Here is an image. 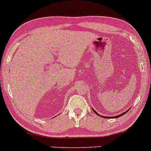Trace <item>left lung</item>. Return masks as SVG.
Masks as SVG:
<instances>
[{
	"label": "left lung",
	"instance_id": "obj_1",
	"mask_svg": "<svg viewBox=\"0 0 151 151\" xmlns=\"http://www.w3.org/2000/svg\"><path fill=\"white\" fill-rule=\"evenodd\" d=\"M93 111H94V112H95V113H96V114H98L97 113H96V111H94V110H93ZM128 111H129V110H128V111H127L124 112V114H120V115H119V116H114V118H119V117H120V116H122V115H124V114H125L126 113H127V112H128ZM98 115H99V114H98ZM99 116H100V115H99ZM105 118H109V119H110V118H113V117H105Z\"/></svg>",
	"mask_w": 151,
	"mask_h": 151
}]
</instances>
